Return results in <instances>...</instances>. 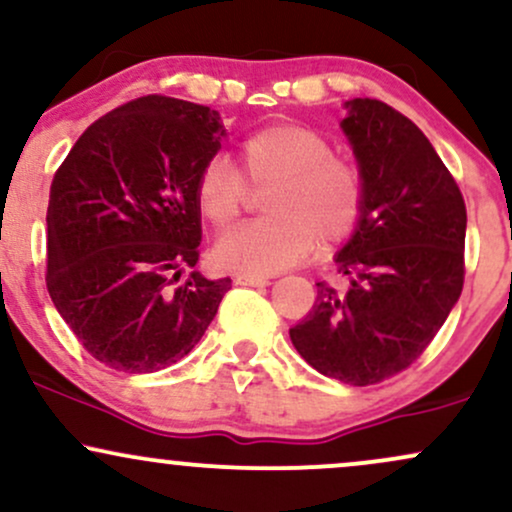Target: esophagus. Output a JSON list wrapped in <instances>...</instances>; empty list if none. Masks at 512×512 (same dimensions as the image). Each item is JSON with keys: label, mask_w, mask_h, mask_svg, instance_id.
Here are the masks:
<instances>
[{"label": "esophagus", "mask_w": 512, "mask_h": 512, "mask_svg": "<svg viewBox=\"0 0 512 512\" xmlns=\"http://www.w3.org/2000/svg\"><path fill=\"white\" fill-rule=\"evenodd\" d=\"M236 284L238 286H269V279L260 274H240L236 276Z\"/></svg>", "instance_id": "obj_1"}]
</instances>
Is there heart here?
I'll use <instances>...</instances> for the list:
<instances>
[{
  "mask_svg": "<svg viewBox=\"0 0 512 512\" xmlns=\"http://www.w3.org/2000/svg\"><path fill=\"white\" fill-rule=\"evenodd\" d=\"M243 172L255 192H267V219L221 238L214 262L226 272L276 274L315 250L337 248L356 233L366 211V178L356 161L334 154L313 127L279 122L240 144ZM228 158L211 156L199 168L195 199L211 226H236L248 204V186Z\"/></svg>",
  "mask_w": 512,
  "mask_h": 512,
  "instance_id": "b5f03b06",
  "label": "heart"
}]
</instances>
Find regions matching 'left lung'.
I'll return each instance as SVG.
<instances>
[{
  "instance_id": "1",
  "label": "left lung",
  "mask_w": 512,
  "mask_h": 512,
  "mask_svg": "<svg viewBox=\"0 0 512 512\" xmlns=\"http://www.w3.org/2000/svg\"><path fill=\"white\" fill-rule=\"evenodd\" d=\"M344 134L366 178V211L339 250L346 291L320 281L289 334L327 378L375 385L433 342L464 284L467 209L426 134L375 98L346 101Z\"/></svg>"
}]
</instances>
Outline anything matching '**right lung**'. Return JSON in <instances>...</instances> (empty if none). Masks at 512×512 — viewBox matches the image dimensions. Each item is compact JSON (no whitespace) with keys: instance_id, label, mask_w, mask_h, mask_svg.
<instances>
[{"instance_id":"right-lung-1","label":"right lung","mask_w":512,"mask_h":512,"mask_svg":"<svg viewBox=\"0 0 512 512\" xmlns=\"http://www.w3.org/2000/svg\"><path fill=\"white\" fill-rule=\"evenodd\" d=\"M226 129L207 105L134 98L76 139L48 204V291L103 366L154 373L190 354L231 279L195 267L202 214L195 180Z\"/></svg>"}]
</instances>
